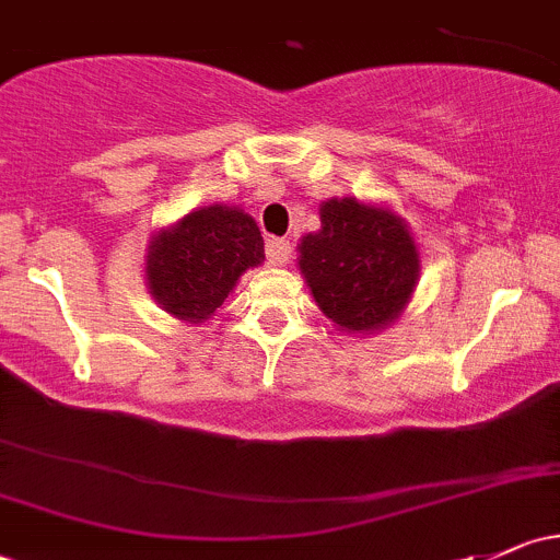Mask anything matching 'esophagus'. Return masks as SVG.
<instances>
[{"label": "esophagus", "instance_id": "esophagus-1", "mask_svg": "<svg viewBox=\"0 0 560 560\" xmlns=\"http://www.w3.org/2000/svg\"><path fill=\"white\" fill-rule=\"evenodd\" d=\"M288 258H291V243H288V240H280V237H269L267 240V261L272 264V267H282V264H288Z\"/></svg>", "mask_w": 560, "mask_h": 560}]
</instances>
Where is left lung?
<instances>
[{
	"label": "left lung",
	"instance_id": "1",
	"mask_svg": "<svg viewBox=\"0 0 560 560\" xmlns=\"http://www.w3.org/2000/svg\"><path fill=\"white\" fill-rule=\"evenodd\" d=\"M320 232L299 245L317 306L347 330H376L398 317L419 278V254L406 224L358 200H328Z\"/></svg>",
	"mask_w": 560,
	"mask_h": 560
}]
</instances>
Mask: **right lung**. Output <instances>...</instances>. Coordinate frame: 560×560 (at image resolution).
<instances>
[{"instance_id":"obj_1","label":"right lung","mask_w":560,"mask_h":560,"mask_svg":"<svg viewBox=\"0 0 560 560\" xmlns=\"http://www.w3.org/2000/svg\"><path fill=\"white\" fill-rule=\"evenodd\" d=\"M264 258L256 221L234 208L210 206L184 215L149 245L147 278L154 299L178 320L213 315L240 275Z\"/></svg>"}]
</instances>
